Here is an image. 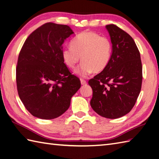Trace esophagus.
Wrapping results in <instances>:
<instances>
[{"mask_svg":"<svg viewBox=\"0 0 159 159\" xmlns=\"http://www.w3.org/2000/svg\"><path fill=\"white\" fill-rule=\"evenodd\" d=\"M80 83H81V85H85V84L87 83V81L85 80L81 79H80Z\"/></svg>","mask_w":159,"mask_h":159,"instance_id":"obj_1","label":"esophagus"}]
</instances>
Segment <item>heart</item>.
I'll return each mask as SVG.
<instances>
[{
  "instance_id": "1",
  "label": "heart",
  "mask_w": 159,
  "mask_h": 159,
  "mask_svg": "<svg viewBox=\"0 0 159 159\" xmlns=\"http://www.w3.org/2000/svg\"><path fill=\"white\" fill-rule=\"evenodd\" d=\"M113 45L107 36L93 31H84L75 37L70 47L63 48L61 55L64 63L74 69L80 61L83 64L77 73L86 76L90 73H98L105 69L112 55Z\"/></svg>"
}]
</instances>
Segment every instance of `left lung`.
<instances>
[{
  "label": "left lung",
  "instance_id": "obj_1",
  "mask_svg": "<svg viewBox=\"0 0 159 159\" xmlns=\"http://www.w3.org/2000/svg\"><path fill=\"white\" fill-rule=\"evenodd\" d=\"M113 44L105 69L89 80L93 90L90 104L100 116L116 119L129 113L142 84L140 52L132 37L117 26H106Z\"/></svg>",
  "mask_w": 159,
  "mask_h": 159
}]
</instances>
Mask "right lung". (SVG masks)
Here are the masks:
<instances>
[{
    "label": "right lung",
    "instance_id": "1",
    "mask_svg": "<svg viewBox=\"0 0 159 159\" xmlns=\"http://www.w3.org/2000/svg\"><path fill=\"white\" fill-rule=\"evenodd\" d=\"M73 33L69 26L47 22L30 34L20 50L17 89L24 106L33 116L51 120L61 116L81 86L61 55L63 43Z\"/></svg>",
    "mask_w": 159,
    "mask_h": 159
}]
</instances>
